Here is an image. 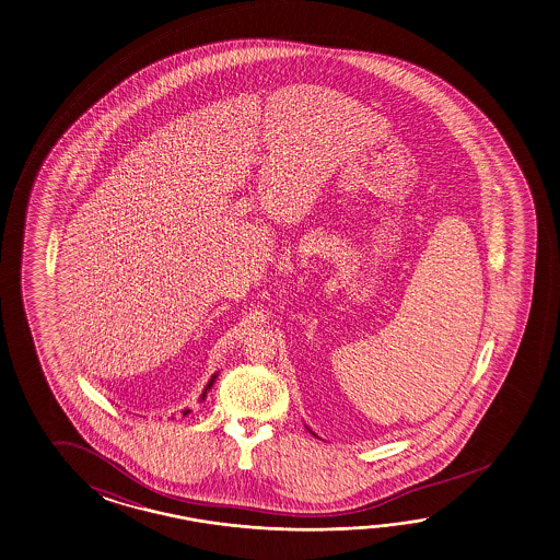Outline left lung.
Instances as JSON below:
<instances>
[{"label":"left lung","instance_id":"8db88e82","mask_svg":"<svg viewBox=\"0 0 560 560\" xmlns=\"http://www.w3.org/2000/svg\"><path fill=\"white\" fill-rule=\"evenodd\" d=\"M307 428V427H305ZM307 430H310V432H312V434H314V436H316V432H314V430H312V428H307Z\"/></svg>","mask_w":560,"mask_h":560}]
</instances>
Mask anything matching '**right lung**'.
<instances>
[{"mask_svg":"<svg viewBox=\"0 0 560 560\" xmlns=\"http://www.w3.org/2000/svg\"><path fill=\"white\" fill-rule=\"evenodd\" d=\"M217 376H219V373H214V375L211 376V378H209V383L205 385L203 393H201V397H199V400H201V402H203L205 398H207V393H209V390H211V387H213L214 381H217ZM189 412H191V410H189V408H185L184 417L185 415H189Z\"/></svg>","mask_w":560,"mask_h":560,"instance_id":"right-lung-1","label":"right lung"}]
</instances>
